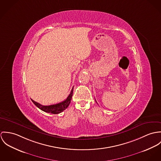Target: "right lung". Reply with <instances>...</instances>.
Wrapping results in <instances>:
<instances>
[{"mask_svg":"<svg viewBox=\"0 0 161 161\" xmlns=\"http://www.w3.org/2000/svg\"><path fill=\"white\" fill-rule=\"evenodd\" d=\"M73 90V87L70 92V94L67 97V98L65 100H64V101H62L60 103L56 104L50 105V106H42V105L40 104L39 103H36L33 99H31V101H33V103L35 104V105L36 106V107H38L42 111L47 112V113L53 114H57L61 113L62 112H63L64 110H65L67 107H69V106L71 102V100H72Z\"/></svg>","mask_w":161,"mask_h":161,"instance_id":"1","label":"right lung"}]
</instances>
